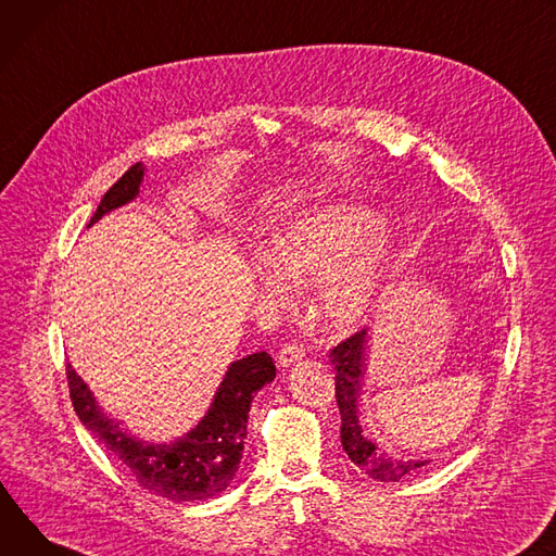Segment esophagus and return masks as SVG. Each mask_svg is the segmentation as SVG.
I'll use <instances>...</instances> for the list:
<instances>
[{
    "label": "esophagus",
    "mask_w": 556,
    "mask_h": 556,
    "mask_svg": "<svg viewBox=\"0 0 556 556\" xmlns=\"http://www.w3.org/2000/svg\"><path fill=\"white\" fill-rule=\"evenodd\" d=\"M302 357H304V349H302V346H298V344H285V346L280 349V353H278V366L287 368V366L300 362Z\"/></svg>",
    "instance_id": "34e87169"
}]
</instances>
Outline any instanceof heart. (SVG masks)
<instances>
[{
    "instance_id": "obj_1",
    "label": "heart",
    "mask_w": 556,
    "mask_h": 556,
    "mask_svg": "<svg viewBox=\"0 0 556 556\" xmlns=\"http://www.w3.org/2000/svg\"><path fill=\"white\" fill-rule=\"evenodd\" d=\"M384 216L351 201L302 210L271 236V252L252 258L258 289L287 300L291 282L316 280L314 318L329 333H351L371 320L387 293L395 247Z\"/></svg>"
}]
</instances>
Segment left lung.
I'll return each instance as SVG.
<instances>
[{"instance_id":"8db88e82","label":"left lung","mask_w":556,"mask_h":556,"mask_svg":"<svg viewBox=\"0 0 556 556\" xmlns=\"http://www.w3.org/2000/svg\"><path fill=\"white\" fill-rule=\"evenodd\" d=\"M371 349V336L368 329L357 331L349 340L340 342L331 351V364L336 366V400L342 417L340 440L349 459L376 481H400L417 468L426 466L430 459H395L382 453L371 440L364 435L359 424V402L364 393L366 378V359Z\"/></svg>"}]
</instances>
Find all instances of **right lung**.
<instances>
[{"instance_id":"obj_1","label":"right lung","mask_w":556,"mask_h":556,"mask_svg":"<svg viewBox=\"0 0 556 556\" xmlns=\"http://www.w3.org/2000/svg\"><path fill=\"white\" fill-rule=\"evenodd\" d=\"M143 176V163L123 174L101 199L88 227L116 207L132 203L139 197ZM66 374L73 406L90 433L128 468L139 485L174 504H188L216 497L236 477L254 393L276 378V366L267 351L231 362L199 424L182 438L163 444L128 433L110 417L73 364L66 366Z\"/></svg>"}]
</instances>
